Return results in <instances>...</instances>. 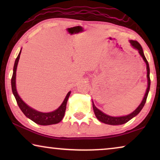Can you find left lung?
<instances>
[{
    "mask_svg": "<svg viewBox=\"0 0 160 160\" xmlns=\"http://www.w3.org/2000/svg\"><path fill=\"white\" fill-rule=\"evenodd\" d=\"M130 45L134 48L135 49L138 50V53L140 54V55L141 56V58H143V60L144 62H146V71H147V89H146V93L144 95V97L142 100V101L141 102V104L138 106V108L135 109V111H133L132 113H130V114L126 115V116H122V117H111V116H109L108 114H106V113L102 112L100 110H99L97 107L95 106L94 102L92 101V107H93V110L94 112H95V114L97 117V119L99 120L100 122H102V123L107 124H110V125H120V124H123L126 122H128V121H130V119H132L133 117H135V116H137L138 113H140V111L142 110V108H143L144 105L146 103V98H147L148 92H149L150 89V84H151V81H150V69H149V65H148V62L147 60H146L145 55H144L143 49H142L140 43L136 41H132V40H130L129 41Z\"/></svg>",
    "mask_w": 160,
    "mask_h": 160,
    "instance_id": "8db88e82",
    "label": "left lung"
}]
</instances>
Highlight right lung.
I'll use <instances>...</instances> for the list:
<instances>
[{"label": "right lung", "mask_w": 160, "mask_h": 160, "mask_svg": "<svg viewBox=\"0 0 160 160\" xmlns=\"http://www.w3.org/2000/svg\"><path fill=\"white\" fill-rule=\"evenodd\" d=\"M22 52V49L19 52V53L17 56V58L15 60L14 69H13V75L12 78V89L13 95H14L15 99L17 100V104L22 111L24 114L27 117L28 119H31L35 123L40 124V125H51V124H58L59 122H61V120L63 119L65 115V109H66V104L68 99L70 95H71V91L68 92L67 95L65 96L64 100L60 105V107L56 110L52 112H41V111H36V109L31 108L28 105L25 103V102L22 100V98L19 97L18 95V92L17 91V87H16V72L17 68V65H18V62L19 60V57H20V54Z\"/></svg>", "instance_id": "obj_1"}]
</instances>
